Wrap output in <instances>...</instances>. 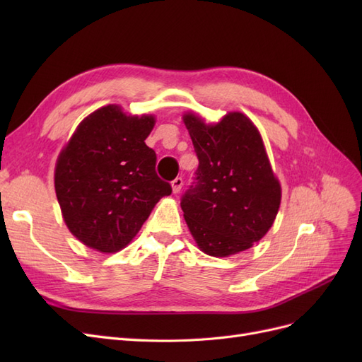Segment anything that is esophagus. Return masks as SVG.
Returning a JSON list of instances; mask_svg holds the SVG:
<instances>
[{"label": "esophagus", "mask_w": 362, "mask_h": 362, "mask_svg": "<svg viewBox=\"0 0 362 362\" xmlns=\"http://www.w3.org/2000/svg\"><path fill=\"white\" fill-rule=\"evenodd\" d=\"M182 184H184V180L181 177L175 178L172 181V190H173V193H180V190L182 189Z\"/></svg>", "instance_id": "obj_1"}]
</instances>
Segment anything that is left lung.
I'll return each instance as SVG.
<instances>
[{"label": "left lung", "mask_w": 362, "mask_h": 362, "mask_svg": "<svg viewBox=\"0 0 362 362\" xmlns=\"http://www.w3.org/2000/svg\"><path fill=\"white\" fill-rule=\"evenodd\" d=\"M199 166L181 208L199 249L229 257L267 234L281 204V184L272 170L259 131L240 112L206 125L184 115Z\"/></svg>", "instance_id": "8db88e82"}]
</instances>
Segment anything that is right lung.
<instances>
[{
    "label": "right lung",
    "mask_w": 362,
    "mask_h": 362,
    "mask_svg": "<svg viewBox=\"0 0 362 362\" xmlns=\"http://www.w3.org/2000/svg\"><path fill=\"white\" fill-rule=\"evenodd\" d=\"M154 116H128L110 104L81 120L54 173L64 223L81 243L104 254L124 249L152 208L172 193L158 178L145 140Z\"/></svg>",
    "instance_id": "obj_1"
}]
</instances>
